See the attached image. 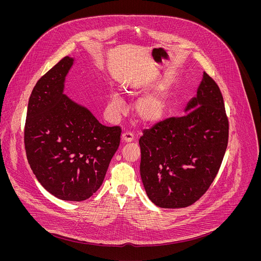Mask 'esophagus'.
Wrapping results in <instances>:
<instances>
[{
	"mask_svg": "<svg viewBox=\"0 0 261 261\" xmlns=\"http://www.w3.org/2000/svg\"><path fill=\"white\" fill-rule=\"evenodd\" d=\"M122 141L123 142H131V141H133V139H134V135L131 133V132H129V131H126V132H124L123 134H122Z\"/></svg>",
	"mask_w": 261,
	"mask_h": 261,
	"instance_id": "1",
	"label": "esophagus"
}]
</instances>
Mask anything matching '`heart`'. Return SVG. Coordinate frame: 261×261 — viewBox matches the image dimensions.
<instances>
[{
	"label": "heart",
	"mask_w": 261,
	"mask_h": 261,
	"mask_svg": "<svg viewBox=\"0 0 261 261\" xmlns=\"http://www.w3.org/2000/svg\"><path fill=\"white\" fill-rule=\"evenodd\" d=\"M144 86L145 84L141 80H129L122 85V92L126 96L132 97L138 94ZM108 107L111 113L115 115H121L124 113V102L119 94L113 93L110 95ZM168 107V90L162 87L139 98L134 105V111L135 116L141 123L153 125L163 120L167 114Z\"/></svg>",
	"instance_id": "heart-1"
}]
</instances>
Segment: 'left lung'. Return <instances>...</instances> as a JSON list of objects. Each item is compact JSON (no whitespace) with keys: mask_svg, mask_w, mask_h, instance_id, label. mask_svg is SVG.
Instances as JSON below:
<instances>
[{"mask_svg":"<svg viewBox=\"0 0 261 261\" xmlns=\"http://www.w3.org/2000/svg\"><path fill=\"white\" fill-rule=\"evenodd\" d=\"M185 113L156 124L139 138L143 187L152 202L164 208L189 206L206 192L228 143L224 101L205 72Z\"/></svg>","mask_w":261,"mask_h":261,"instance_id":"left-lung-1","label":"left lung"}]
</instances>
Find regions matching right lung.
<instances>
[{"label":"right lung","instance_id":"add662e5","mask_svg":"<svg viewBox=\"0 0 261 261\" xmlns=\"http://www.w3.org/2000/svg\"><path fill=\"white\" fill-rule=\"evenodd\" d=\"M73 64V58H63L34 87L24 147L31 169L45 190L62 200L83 201L102 185L122 130L100 124L90 109L64 94Z\"/></svg>","mask_w":261,"mask_h":261}]
</instances>
